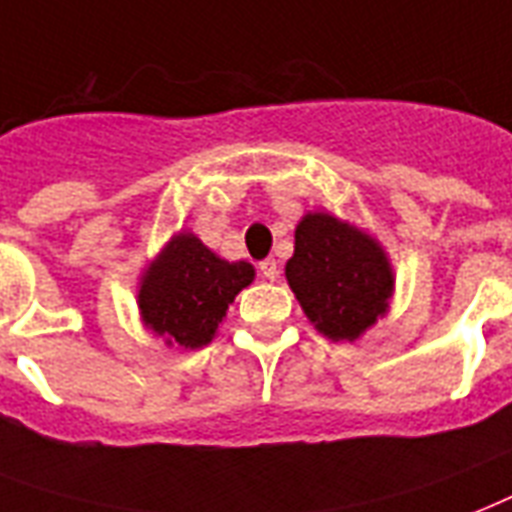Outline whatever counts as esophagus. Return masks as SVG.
Instances as JSON below:
<instances>
[{
  "instance_id": "esophagus-1",
  "label": "esophagus",
  "mask_w": 512,
  "mask_h": 512,
  "mask_svg": "<svg viewBox=\"0 0 512 512\" xmlns=\"http://www.w3.org/2000/svg\"><path fill=\"white\" fill-rule=\"evenodd\" d=\"M260 273H263L265 279H279V265H276V260H273V257H268V260H263V263H260Z\"/></svg>"
}]
</instances>
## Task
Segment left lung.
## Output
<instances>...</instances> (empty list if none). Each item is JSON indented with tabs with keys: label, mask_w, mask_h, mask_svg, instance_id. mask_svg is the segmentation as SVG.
Returning <instances> with one entry per match:
<instances>
[{
	"label": "left lung",
	"mask_w": 512,
	"mask_h": 512,
	"mask_svg": "<svg viewBox=\"0 0 512 512\" xmlns=\"http://www.w3.org/2000/svg\"><path fill=\"white\" fill-rule=\"evenodd\" d=\"M284 276L308 322L330 341L362 338L395 295V268L381 241L330 212L300 217Z\"/></svg>",
	"instance_id": "8db88e82"
}]
</instances>
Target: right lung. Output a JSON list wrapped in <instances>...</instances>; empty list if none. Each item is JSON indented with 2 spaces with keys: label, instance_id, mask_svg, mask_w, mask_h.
<instances>
[{
  "label": "right lung",
  "instance_id": "1",
  "mask_svg": "<svg viewBox=\"0 0 512 512\" xmlns=\"http://www.w3.org/2000/svg\"><path fill=\"white\" fill-rule=\"evenodd\" d=\"M255 282L247 260L228 263L190 230L174 233L139 276L136 306L166 346L204 349L214 341L228 306Z\"/></svg>",
  "mask_w": 512,
  "mask_h": 512
}]
</instances>
